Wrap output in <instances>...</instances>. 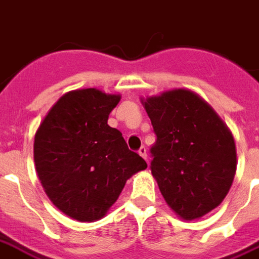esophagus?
I'll return each mask as SVG.
<instances>
[{
  "label": "esophagus",
  "instance_id": "obj_1",
  "mask_svg": "<svg viewBox=\"0 0 259 259\" xmlns=\"http://www.w3.org/2000/svg\"><path fill=\"white\" fill-rule=\"evenodd\" d=\"M138 154H140L141 157H144L145 159H148V150H146L145 146H141L140 150H138Z\"/></svg>",
  "mask_w": 259,
  "mask_h": 259
}]
</instances>
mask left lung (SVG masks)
I'll list each match as a JSON object with an SVG mask.
<instances>
[{
	"mask_svg": "<svg viewBox=\"0 0 259 259\" xmlns=\"http://www.w3.org/2000/svg\"><path fill=\"white\" fill-rule=\"evenodd\" d=\"M157 140L151 174L167 205L195 220L220 205L234 180L235 144L224 121L198 94L165 92L144 102Z\"/></svg>",
	"mask_w": 259,
	"mask_h": 259,
	"instance_id": "1",
	"label": "left lung"
}]
</instances>
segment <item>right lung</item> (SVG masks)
I'll use <instances>...</instances> for the list:
<instances>
[{
    "label": "right lung",
    "instance_id": "right-lung-1",
    "mask_svg": "<svg viewBox=\"0 0 259 259\" xmlns=\"http://www.w3.org/2000/svg\"><path fill=\"white\" fill-rule=\"evenodd\" d=\"M121 97L101 90L69 92L57 101L34 137V162L54 205L81 222L102 218L126 181L148 163L108 125Z\"/></svg>",
    "mask_w": 259,
    "mask_h": 259
}]
</instances>
